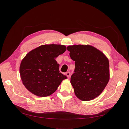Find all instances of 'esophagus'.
Wrapping results in <instances>:
<instances>
[{
  "label": "esophagus",
  "instance_id": "1",
  "mask_svg": "<svg viewBox=\"0 0 129 129\" xmlns=\"http://www.w3.org/2000/svg\"><path fill=\"white\" fill-rule=\"evenodd\" d=\"M66 75L67 76L68 78H69L70 76H71V73H70L69 72H67L66 73Z\"/></svg>",
  "mask_w": 129,
  "mask_h": 129
}]
</instances>
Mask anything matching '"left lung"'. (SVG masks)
I'll return each instance as SVG.
<instances>
[{"label": "left lung", "mask_w": 129, "mask_h": 129, "mask_svg": "<svg viewBox=\"0 0 129 129\" xmlns=\"http://www.w3.org/2000/svg\"><path fill=\"white\" fill-rule=\"evenodd\" d=\"M67 49L75 61L71 83L76 97L84 101L93 100L102 92L109 81L108 58L89 45H69Z\"/></svg>", "instance_id": "obj_1"}]
</instances>
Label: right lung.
<instances>
[{"label":"right lung","instance_id":"right-lung-1","mask_svg":"<svg viewBox=\"0 0 129 129\" xmlns=\"http://www.w3.org/2000/svg\"><path fill=\"white\" fill-rule=\"evenodd\" d=\"M65 45L46 44L32 50L22 60L20 75L23 84L39 97L53 94L62 81L67 78L60 72L56 58L66 51Z\"/></svg>","mask_w":129,"mask_h":129}]
</instances>
